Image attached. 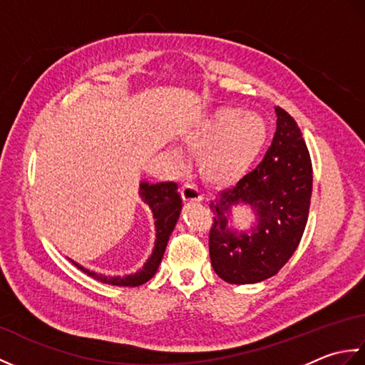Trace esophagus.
I'll use <instances>...</instances> for the list:
<instances>
[{
	"mask_svg": "<svg viewBox=\"0 0 365 365\" xmlns=\"http://www.w3.org/2000/svg\"><path fill=\"white\" fill-rule=\"evenodd\" d=\"M180 195L187 204L200 202V200H202V195H200L199 190L195 187V185H190V183L183 185L180 188Z\"/></svg>",
	"mask_w": 365,
	"mask_h": 365,
	"instance_id": "34e87169",
	"label": "esophagus"
}]
</instances>
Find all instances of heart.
<instances>
[{
  "label": "heart",
  "instance_id": "1",
  "mask_svg": "<svg viewBox=\"0 0 365 365\" xmlns=\"http://www.w3.org/2000/svg\"><path fill=\"white\" fill-rule=\"evenodd\" d=\"M268 136L267 120L238 106L216 108L182 131V141L200 153V175L216 187H229L250 173L265 150Z\"/></svg>",
  "mask_w": 365,
  "mask_h": 365
}]
</instances>
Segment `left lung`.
<instances>
[{"instance_id": "left-lung-1", "label": "left lung", "mask_w": 365, "mask_h": 365, "mask_svg": "<svg viewBox=\"0 0 365 365\" xmlns=\"http://www.w3.org/2000/svg\"><path fill=\"white\" fill-rule=\"evenodd\" d=\"M276 133L260 165L232 190L210 200L213 224L208 247L215 273L229 284H257L279 273L304 234L312 195V163L301 130L274 108ZM250 206L256 222L231 226V210Z\"/></svg>"}]
</instances>
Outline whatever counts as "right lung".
Listing matches in <instances>:
<instances>
[{"mask_svg": "<svg viewBox=\"0 0 365 365\" xmlns=\"http://www.w3.org/2000/svg\"><path fill=\"white\" fill-rule=\"evenodd\" d=\"M139 197L143 202L150 207L155 220V230H157V240H155L153 251L150 257L145 260L144 267L138 269L136 273H130L125 276H106L98 274L96 271H91L80 265L78 262L71 260L76 268H80L83 273L97 279V281L110 285L119 287H138L143 285L155 276L158 271L163 255H165L169 237L173 234L178 216L182 212V197L177 191V183L174 182H161V183H149L143 180L139 183Z\"/></svg>", "mask_w": 365, "mask_h": 365, "instance_id": "add662e5", "label": "right lung"}]
</instances>
